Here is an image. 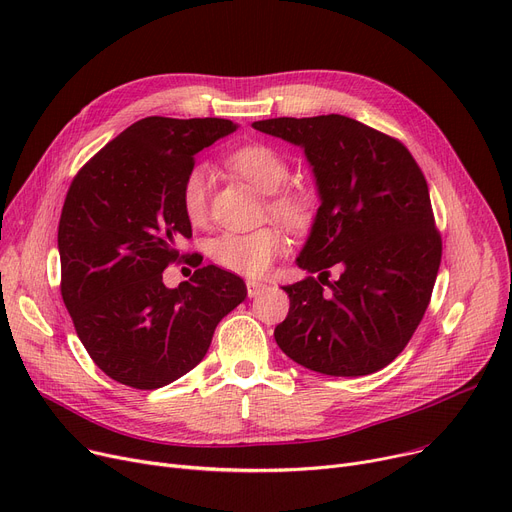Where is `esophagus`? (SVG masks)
I'll list each match as a JSON object with an SVG mask.
<instances>
[{
    "label": "esophagus",
    "mask_w": 512,
    "mask_h": 512,
    "mask_svg": "<svg viewBox=\"0 0 512 512\" xmlns=\"http://www.w3.org/2000/svg\"><path fill=\"white\" fill-rule=\"evenodd\" d=\"M265 288H267V284H263L259 280H247V294L251 299L257 297V294H261Z\"/></svg>",
    "instance_id": "obj_1"
}]
</instances>
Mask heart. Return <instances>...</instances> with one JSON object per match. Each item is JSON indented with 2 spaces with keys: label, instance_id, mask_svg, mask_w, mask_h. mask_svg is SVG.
Here are the masks:
<instances>
[{
  "label": "heart",
  "instance_id": "heart-1",
  "mask_svg": "<svg viewBox=\"0 0 512 512\" xmlns=\"http://www.w3.org/2000/svg\"><path fill=\"white\" fill-rule=\"evenodd\" d=\"M228 166L257 191L267 193V211L290 228H303L311 222L313 203L307 191L282 186L290 168L286 157L270 145H245L228 155ZM180 207L193 226H203L209 207V172L205 166L188 168L180 182ZM286 249L284 234L274 226L253 232H222L209 242V257L226 272L257 278L267 272Z\"/></svg>",
  "mask_w": 512,
  "mask_h": 512
}]
</instances>
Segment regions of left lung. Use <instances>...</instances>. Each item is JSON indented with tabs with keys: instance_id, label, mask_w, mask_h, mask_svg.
<instances>
[{
	"instance_id": "left-lung-1",
	"label": "left lung",
	"mask_w": 512,
	"mask_h": 512,
	"mask_svg": "<svg viewBox=\"0 0 512 512\" xmlns=\"http://www.w3.org/2000/svg\"><path fill=\"white\" fill-rule=\"evenodd\" d=\"M255 130L305 149L321 205L288 284L290 309L274 330L299 365L355 378L392 363L432 299L442 238L427 182L398 139L340 114L272 118ZM341 278L330 283L329 267Z\"/></svg>"
}]
</instances>
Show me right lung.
Wrapping results in <instances>:
<instances>
[{
	"mask_svg": "<svg viewBox=\"0 0 512 512\" xmlns=\"http://www.w3.org/2000/svg\"><path fill=\"white\" fill-rule=\"evenodd\" d=\"M234 130L222 118H143L68 188L58 226L62 299L89 357L124 386L155 390L182 378L247 297L238 276L178 251L193 236L180 182L201 149ZM184 256L198 267L194 278L166 289L163 270Z\"/></svg>",
	"mask_w": 512,
	"mask_h": 512,
	"instance_id": "add662e5",
	"label": "right lung"
}]
</instances>
